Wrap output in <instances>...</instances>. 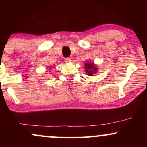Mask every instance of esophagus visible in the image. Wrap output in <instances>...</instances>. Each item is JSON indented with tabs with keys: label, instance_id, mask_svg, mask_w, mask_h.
<instances>
[{
	"label": "esophagus",
	"instance_id": "esophagus-1",
	"mask_svg": "<svg viewBox=\"0 0 147 147\" xmlns=\"http://www.w3.org/2000/svg\"><path fill=\"white\" fill-rule=\"evenodd\" d=\"M71 61H72V59L70 58V57H69V58H65V61L67 62V63H68V62H70Z\"/></svg>",
	"mask_w": 147,
	"mask_h": 147
}]
</instances>
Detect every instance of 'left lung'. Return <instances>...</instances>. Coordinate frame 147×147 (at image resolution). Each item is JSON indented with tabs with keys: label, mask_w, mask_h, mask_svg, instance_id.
Here are the masks:
<instances>
[{
	"label": "left lung",
	"mask_w": 147,
	"mask_h": 147,
	"mask_svg": "<svg viewBox=\"0 0 147 147\" xmlns=\"http://www.w3.org/2000/svg\"><path fill=\"white\" fill-rule=\"evenodd\" d=\"M84 65H85L86 72L89 76H93L94 74H95L98 70V68L96 67V65L93 63L87 62Z\"/></svg>",
	"instance_id": "1"
}]
</instances>
